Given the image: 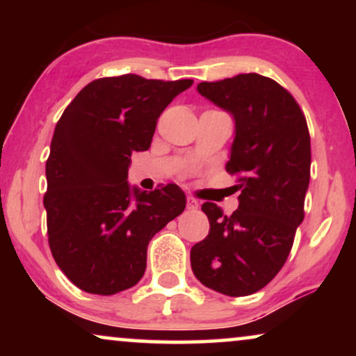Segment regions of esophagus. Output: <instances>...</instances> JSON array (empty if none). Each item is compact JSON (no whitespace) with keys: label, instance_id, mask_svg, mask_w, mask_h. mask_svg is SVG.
<instances>
[{"label":"esophagus","instance_id":"obj_1","mask_svg":"<svg viewBox=\"0 0 356 356\" xmlns=\"http://www.w3.org/2000/svg\"><path fill=\"white\" fill-rule=\"evenodd\" d=\"M186 207L189 209V211H196V209L199 207V202L196 201L194 197H186Z\"/></svg>","mask_w":356,"mask_h":356}]
</instances>
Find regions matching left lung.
I'll list each match as a JSON object with an SVG mask.
<instances>
[{"mask_svg":"<svg viewBox=\"0 0 356 356\" xmlns=\"http://www.w3.org/2000/svg\"><path fill=\"white\" fill-rule=\"evenodd\" d=\"M197 92L235 120L227 172L236 175L240 206L225 216L204 202L209 235L191 248L202 285L228 296L264 289L284 267L305 218L311 139L293 95L270 77L250 72L201 82Z\"/></svg>","mask_w":356,"mask_h":356,"instance_id":"obj_1","label":"left lung"}]
</instances>
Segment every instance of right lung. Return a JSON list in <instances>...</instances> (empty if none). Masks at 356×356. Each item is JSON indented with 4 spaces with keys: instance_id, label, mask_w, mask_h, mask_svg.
<instances>
[{
    "instance_id": "add662e5",
    "label": "right lung",
    "mask_w": 356,
    "mask_h": 356,
    "mask_svg": "<svg viewBox=\"0 0 356 356\" xmlns=\"http://www.w3.org/2000/svg\"><path fill=\"white\" fill-rule=\"evenodd\" d=\"M193 86L138 74L87 84L63 111L47 160L48 245L87 293L115 295L143 279L147 245L186 207L177 184L129 188L134 150H147L162 111Z\"/></svg>"
}]
</instances>
